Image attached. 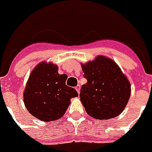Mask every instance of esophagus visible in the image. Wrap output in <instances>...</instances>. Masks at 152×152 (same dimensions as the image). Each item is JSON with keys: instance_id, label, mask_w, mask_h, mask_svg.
I'll return each mask as SVG.
<instances>
[{"instance_id": "1", "label": "esophagus", "mask_w": 152, "mask_h": 152, "mask_svg": "<svg viewBox=\"0 0 152 152\" xmlns=\"http://www.w3.org/2000/svg\"><path fill=\"white\" fill-rule=\"evenodd\" d=\"M75 90H76V91H78V93H80V85H78V86H77L76 87H75Z\"/></svg>"}]
</instances>
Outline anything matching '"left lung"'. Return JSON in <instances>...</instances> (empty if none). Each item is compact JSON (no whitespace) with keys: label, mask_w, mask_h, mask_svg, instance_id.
<instances>
[{"label":"left lung","mask_w":152,"mask_h":152,"mask_svg":"<svg viewBox=\"0 0 152 152\" xmlns=\"http://www.w3.org/2000/svg\"><path fill=\"white\" fill-rule=\"evenodd\" d=\"M81 66L87 82L82 86L80 97L86 113L96 120L118 116L131 95L126 76L112 59L102 56Z\"/></svg>","instance_id":"left-lung-1"}]
</instances>
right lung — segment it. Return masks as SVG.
<instances>
[{
    "instance_id": "obj_1",
    "label": "right lung",
    "mask_w": 152,
    "mask_h": 152,
    "mask_svg": "<svg viewBox=\"0 0 152 152\" xmlns=\"http://www.w3.org/2000/svg\"><path fill=\"white\" fill-rule=\"evenodd\" d=\"M66 74L58 72V66L42 61L31 71L24 91V103L31 115L42 121L64 115L71 98L78 92L66 85Z\"/></svg>"
}]
</instances>
